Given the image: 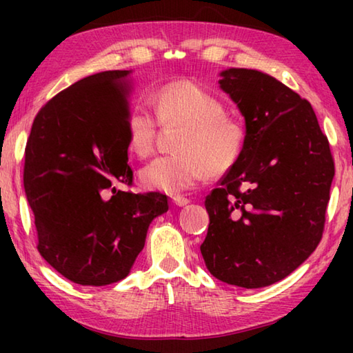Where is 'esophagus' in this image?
<instances>
[{
	"label": "esophagus",
	"mask_w": 353,
	"mask_h": 353,
	"mask_svg": "<svg viewBox=\"0 0 353 353\" xmlns=\"http://www.w3.org/2000/svg\"><path fill=\"white\" fill-rule=\"evenodd\" d=\"M172 202H174L177 207H185L187 204H190V199L183 198V196H174V198H172Z\"/></svg>",
	"instance_id": "obj_1"
}]
</instances>
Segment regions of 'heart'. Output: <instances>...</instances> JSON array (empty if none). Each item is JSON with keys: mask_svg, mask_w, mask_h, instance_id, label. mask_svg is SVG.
Returning a JSON list of instances; mask_svg holds the SVG:
<instances>
[{"mask_svg": "<svg viewBox=\"0 0 353 353\" xmlns=\"http://www.w3.org/2000/svg\"><path fill=\"white\" fill-rule=\"evenodd\" d=\"M155 113L165 126L182 124L176 149L179 152L154 159L140 171V182L148 190L166 194L183 193L221 174L236 163L244 145V129L225 115V105L198 83L168 82L152 94ZM145 104H137L123 119L130 149L139 157L152 152L159 121Z\"/></svg>", "mask_w": 353, "mask_h": 353, "instance_id": "1", "label": "heart"}]
</instances>
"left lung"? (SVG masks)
<instances>
[{
	"instance_id": "8db88e82",
	"label": "left lung",
	"mask_w": 353,
	"mask_h": 353,
	"mask_svg": "<svg viewBox=\"0 0 353 353\" xmlns=\"http://www.w3.org/2000/svg\"><path fill=\"white\" fill-rule=\"evenodd\" d=\"M219 77L246 135L240 159L205 198L210 224L201 254L221 282L263 288L290 276L319 244L333 159L313 107L276 77L248 68Z\"/></svg>"
}]
</instances>
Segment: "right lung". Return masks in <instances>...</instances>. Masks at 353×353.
I'll use <instances>...</instances> for the list:
<instances>
[{
    "instance_id": "right-lung-1",
    "label": "right lung",
    "mask_w": 353,
    "mask_h": 353,
    "mask_svg": "<svg viewBox=\"0 0 353 353\" xmlns=\"http://www.w3.org/2000/svg\"><path fill=\"white\" fill-rule=\"evenodd\" d=\"M132 70L103 71L56 94L34 119L23 185L39 252L65 279L104 286L132 270L162 193L134 194L123 119Z\"/></svg>"
}]
</instances>
